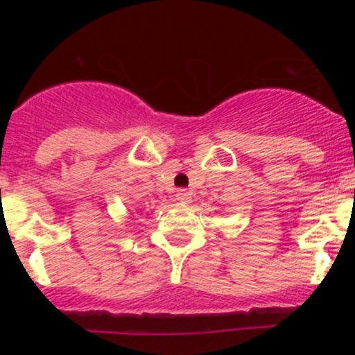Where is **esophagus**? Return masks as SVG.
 <instances>
[{
	"instance_id": "1",
	"label": "esophagus",
	"mask_w": 355,
	"mask_h": 355,
	"mask_svg": "<svg viewBox=\"0 0 355 355\" xmlns=\"http://www.w3.org/2000/svg\"><path fill=\"white\" fill-rule=\"evenodd\" d=\"M191 193H189L186 189H179L176 192V200L181 202V203H191Z\"/></svg>"
}]
</instances>
